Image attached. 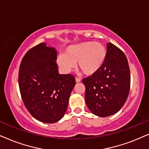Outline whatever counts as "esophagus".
<instances>
[{"label":"esophagus","instance_id":"34e87169","mask_svg":"<svg viewBox=\"0 0 149 149\" xmlns=\"http://www.w3.org/2000/svg\"><path fill=\"white\" fill-rule=\"evenodd\" d=\"M81 81V80L79 78H78V77H76V82H80Z\"/></svg>","mask_w":149,"mask_h":149}]
</instances>
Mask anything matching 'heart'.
<instances>
[{
  "mask_svg": "<svg viewBox=\"0 0 149 149\" xmlns=\"http://www.w3.org/2000/svg\"><path fill=\"white\" fill-rule=\"evenodd\" d=\"M107 49L104 44L95 41H86L69 46L65 54L57 57L59 66L66 72L76 67L78 63L79 69L86 76L96 73L106 61Z\"/></svg>",
  "mask_w": 149,
  "mask_h": 149,
  "instance_id": "b5f03b06",
  "label": "heart"
}]
</instances>
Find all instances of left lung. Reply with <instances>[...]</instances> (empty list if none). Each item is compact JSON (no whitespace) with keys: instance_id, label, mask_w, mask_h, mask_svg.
Segmentation results:
<instances>
[{"instance_id":"1","label":"left lung","mask_w":149,"mask_h":149,"mask_svg":"<svg viewBox=\"0 0 149 149\" xmlns=\"http://www.w3.org/2000/svg\"><path fill=\"white\" fill-rule=\"evenodd\" d=\"M130 71L125 54L111 43H107L106 61L100 70L82 79L85 101L93 114L106 117L118 112L129 95Z\"/></svg>"}]
</instances>
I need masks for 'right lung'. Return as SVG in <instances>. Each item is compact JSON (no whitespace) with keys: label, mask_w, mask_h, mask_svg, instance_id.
Wrapping results in <instances>:
<instances>
[{"label":"right lung","mask_w":149,"mask_h":149,"mask_svg":"<svg viewBox=\"0 0 149 149\" xmlns=\"http://www.w3.org/2000/svg\"><path fill=\"white\" fill-rule=\"evenodd\" d=\"M56 51L41 43L24 56L19 69L18 84L22 99L32 116L45 123L63 117L76 84L75 77L59 74Z\"/></svg>","instance_id":"obj_1"}]
</instances>
